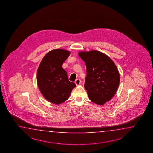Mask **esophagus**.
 Returning <instances> with one entry per match:
<instances>
[{
    "instance_id": "34e87169",
    "label": "esophagus",
    "mask_w": 153,
    "mask_h": 153,
    "mask_svg": "<svg viewBox=\"0 0 153 153\" xmlns=\"http://www.w3.org/2000/svg\"><path fill=\"white\" fill-rule=\"evenodd\" d=\"M75 84L76 85H79L80 84V83H81V80L79 79H76L75 81Z\"/></svg>"
}]
</instances>
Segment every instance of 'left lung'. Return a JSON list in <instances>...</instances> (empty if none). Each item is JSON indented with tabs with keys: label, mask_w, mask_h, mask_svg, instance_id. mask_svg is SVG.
<instances>
[{
	"label": "left lung",
	"mask_w": 153,
	"mask_h": 153,
	"mask_svg": "<svg viewBox=\"0 0 153 153\" xmlns=\"http://www.w3.org/2000/svg\"><path fill=\"white\" fill-rule=\"evenodd\" d=\"M78 55L86 67L84 87L88 97L96 104L105 103L119 87L120 75L117 66L107 55L96 50Z\"/></svg>",
	"instance_id": "obj_1"
}]
</instances>
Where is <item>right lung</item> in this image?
Here are the masks:
<instances>
[{"mask_svg": "<svg viewBox=\"0 0 153 153\" xmlns=\"http://www.w3.org/2000/svg\"><path fill=\"white\" fill-rule=\"evenodd\" d=\"M70 52L63 49L50 51L40 62L37 71V83L46 99L53 104H61L68 98L76 85L69 81L62 65Z\"/></svg>", "mask_w": 153, "mask_h": 153, "instance_id": "add662e5", "label": "right lung"}]
</instances>
